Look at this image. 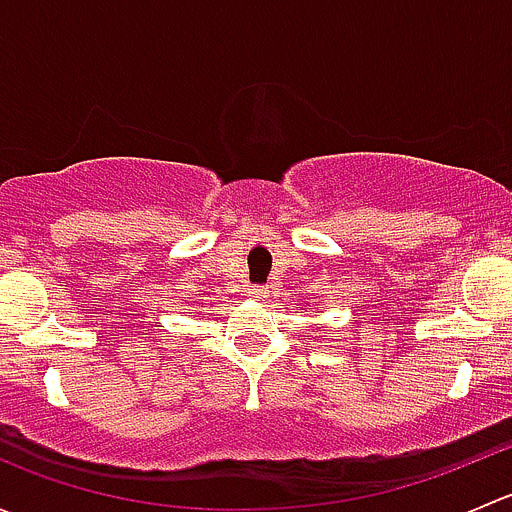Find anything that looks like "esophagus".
Returning a JSON list of instances; mask_svg holds the SVG:
<instances>
[{
    "label": "esophagus",
    "instance_id": "esophagus-1",
    "mask_svg": "<svg viewBox=\"0 0 512 512\" xmlns=\"http://www.w3.org/2000/svg\"><path fill=\"white\" fill-rule=\"evenodd\" d=\"M250 294H252V297H255V299H265L267 294H270V289H267V287H252Z\"/></svg>",
    "mask_w": 512,
    "mask_h": 512
}]
</instances>
